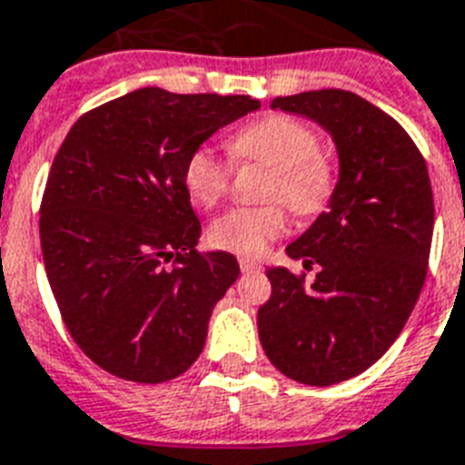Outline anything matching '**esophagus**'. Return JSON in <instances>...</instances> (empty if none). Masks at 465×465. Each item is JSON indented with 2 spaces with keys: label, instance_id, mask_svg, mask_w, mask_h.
<instances>
[{
  "label": "esophagus",
  "instance_id": "obj_1",
  "mask_svg": "<svg viewBox=\"0 0 465 465\" xmlns=\"http://www.w3.org/2000/svg\"><path fill=\"white\" fill-rule=\"evenodd\" d=\"M239 267H241V272H245V274H248V272H260V262H257V260H252V257H239Z\"/></svg>",
  "mask_w": 465,
  "mask_h": 465
}]
</instances>
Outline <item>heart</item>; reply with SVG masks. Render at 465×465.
<instances>
[{
  "instance_id": "1",
  "label": "heart",
  "mask_w": 465,
  "mask_h": 465,
  "mask_svg": "<svg viewBox=\"0 0 465 465\" xmlns=\"http://www.w3.org/2000/svg\"><path fill=\"white\" fill-rule=\"evenodd\" d=\"M229 151L239 163H262L272 170L269 201H283L292 213L314 214L326 208L335 189V170L322 153L319 134L307 123L272 115L245 124L229 139ZM232 163L201 146L186 158L184 186L198 208H214L229 191ZM288 229L281 203L260 208H232L213 220L208 241L220 251L260 255Z\"/></svg>"
}]
</instances>
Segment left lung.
<instances>
[{
	"label": "left lung",
	"instance_id": "1",
	"mask_svg": "<svg viewBox=\"0 0 465 465\" xmlns=\"http://www.w3.org/2000/svg\"><path fill=\"white\" fill-rule=\"evenodd\" d=\"M272 108L322 124L341 160L329 210L286 248L305 269L317 264V279L267 269L272 298L257 312L269 361L323 388L376 364L404 329L428 274L430 177L404 127L357 94L302 92Z\"/></svg>",
	"mask_w": 465,
	"mask_h": 465
}]
</instances>
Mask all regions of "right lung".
<instances>
[{
    "label": "right lung",
    "mask_w": 465,
    "mask_h": 465,
    "mask_svg": "<svg viewBox=\"0 0 465 465\" xmlns=\"http://www.w3.org/2000/svg\"><path fill=\"white\" fill-rule=\"evenodd\" d=\"M257 108L251 96L143 87L70 127L42 196V257L65 329L104 371L165 383L203 352L241 269L232 252L196 251L184 165Z\"/></svg>",
    "instance_id": "add662e5"
}]
</instances>
